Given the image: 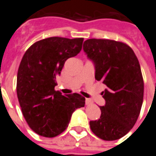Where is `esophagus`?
<instances>
[{
	"instance_id": "esophagus-1",
	"label": "esophagus",
	"mask_w": 156,
	"mask_h": 156,
	"mask_svg": "<svg viewBox=\"0 0 156 156\" xmlns=\"http://www.w3.org/2000/svg\"><path fill=\"white\" fill-rule=\"evenodd\" d=\"M92 103H93V102H92V101H91L90 99H88V98L86 99V105H91Z\"/></svg>"
}]
</instances>
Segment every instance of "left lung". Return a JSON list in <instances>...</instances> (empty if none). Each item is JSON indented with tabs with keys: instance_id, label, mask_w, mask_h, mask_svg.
Listing matches in <instances>:
<instances>
[{
	"instance_id": "left-lung-1",
	"label": "left lung",
	"mask_w": 156,
	"mask_h": 156,
	"mask_svg": "<svg viewBox=\"0 0 156 156\" xmlns=\"http://www.w3.org/2000/svg\"><path fill=\"white\" fill-rule=\"evenodd\" d=\"M83 50L95 66V78L107 87L100 119L90 121L91 131L103 140H119L129 133L140 115L144 81L133 49L122 42L90 38Z\"/></svg>"
}]
</instances>
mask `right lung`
Instances as JSON below:
<instances>
[{"mask_svg": "<svg viewBox=\"0 0 156 156\" xmlns=\"http://www.w3.org/2000/svg\"><path fill=\"white\" fill-rule=\"evenodd\" d=\"M83 40L48 37L34 44L22 58L16 79L17 98L27 124L41 136L60 134L74 111L85 106V98L80 94L63 96L55 90L65 62L80 53Z\"/></svg>", "mask_w": 156, "mask_h": 156, "instance_id": "right-lung-1", "label": "right lung"}]
</instances>
